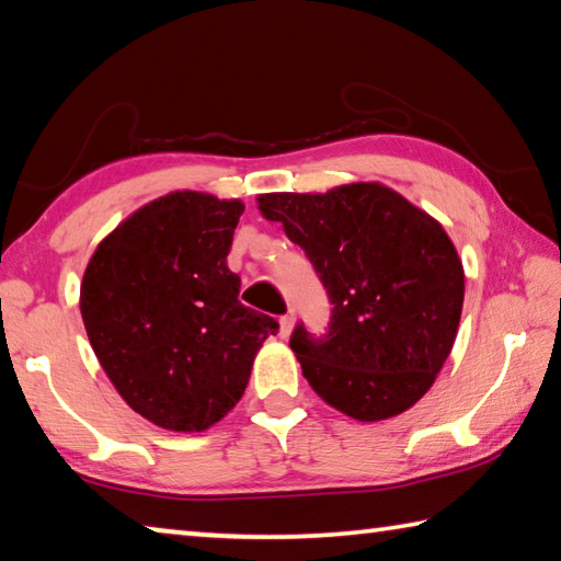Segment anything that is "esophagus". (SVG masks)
I'll use <instances>...</instances> for the list:
<instances>
[{
    "label": "esophagus",
    "instance_id": "esophagus-1",
    "mask_svg": "<svg viewBox=\"0 0 561 561\" xmlns=\"http://www.w3.org/2000/svg\"><path fill=\"white\" fill-rule=\"evenodd\" d=\"M291 329H294V314H284V317L279 319V331H282V336L287 339V336L291 334Z\"/></svg>",
    "mask_w": 561,
    "mask_h": 561
}]
</instances>
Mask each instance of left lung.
I'll return each mask as SVG.
<instances>
[{
  "label": "left lung",
  "mask_w": 561,
  "mask_h": 561,
  "mask_svg": "<svg viewBox=\"0 0 561 561\" xmlns=\"http://www.w3.org/2000/svg\"><path fill=\"white\" fill-rule=\"evenodd\" d=\"M307 252L334 304L324 339L289 346L321 401L360 423L401 415L431 391L458 336L465 272L443 225L383 183L257 195Z\"/></svg>",
  "instance_id": "1"
}]
</instances>
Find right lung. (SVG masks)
Listing matches in <instances>:
<instances>
[{
  "label": "right lung",
  "mask_w": 561,
  "mask_h": 561,
  "mask_svg": "<svg viewBox=\"0 0 561 561\" xmlns=\"http://www.w3.org/2000/svg\"><path fill=\"white\" fill-rule=\"evenodd\" d=\"M244 203L173 190L130 213L91 254L81 317L93 354L133 411L203 433L240 403L279 324L240 304L227 267Z\"/></svg>",
  "instance_id": "add662e5"
}]
</instances>
